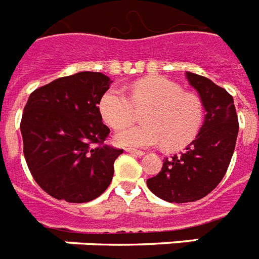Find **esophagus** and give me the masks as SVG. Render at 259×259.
Here are the masks:
<instances>
[{"instance_id": "esophagus-1", "label": "esophagus", "mask_w": 259, "mask_h": 259, "mask_svg": "<svg viewBox=\"0 0 259 259\" xmlns=\"http://www.w3.org/2000/svg\"><path fill=\"white\" fill-rule=\"evenodd\" d=\"M125 151H127L128 154L135 155V156H143V155H144V151H140V150H132V148H127Z\"/></svg>"}]
</instances>
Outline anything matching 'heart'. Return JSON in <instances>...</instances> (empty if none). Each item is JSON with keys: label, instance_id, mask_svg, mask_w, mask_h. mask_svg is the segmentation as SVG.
<instances>
[{"label": "heart", "instance_id": "heart-1", "mask_svg": "<svg viewBox=\"0 0 259 259\" xmlns=\"http://www.w3.org/2000/svg\"><path fill=\"white\" fill-rule=\"evenodd\" d=\"M143 113L144 124L128 125L115 136L124 147H148L164 143L177 150L191 142L203 121V107L195 95L183 92L179 84L165 77H146L132 84L130 97L111 88L100 99L101 117L112 128H121Z\"/></svg>", "mask_w": 259, "mask_h": 259}]
</instances>
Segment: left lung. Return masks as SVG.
Returning a JSON list of instances; mask_svg holds the SVG:
<instances>
[{
  "mask_svg": "<svg viewBox=\"0 0 259 259\" xmlns=\"http://www.w3.org/2000/svg\"><path fill=\"white\" fill-rule=\"evenodd\" d=\"M206 109L199 134L185 152L165 158L160 172L147 179L155 195L171 203H186L210 194L225 177L234 154L238 116L233 96L207 77L187 72Z\"/></svg>",
  "mask_w": 259,
  "mask_h": 259,
  "instance_id": "8db88e82",
  "label": "left lung"
}]
</instances>
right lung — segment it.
<instances>
[{
  "mask_svg": "<svg viewBox=\"0 0 259 259\" xmlns=\"http://www.w3.org/2000/svg\"><path fill=\"white\" fill-rule=\"evenodd\" d=\"M108 76L78 72L33 91L21 119L24 155L36 183L47 194L71 203L100 196L113 177L123 150L104 144L100 99Z\"/></svg>",
  "mask_w": 259,
  "mask_h": 259,
  "instance_id": "obj_1",
  "label": "right lung"
}]
</instances>
